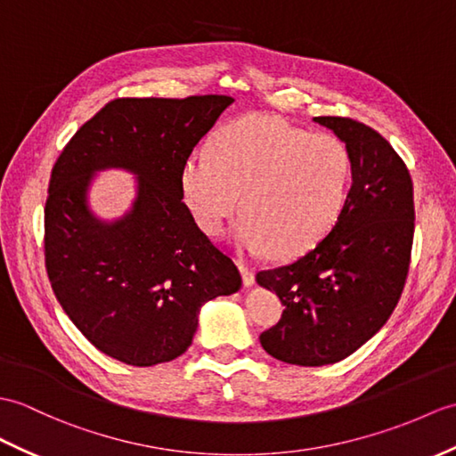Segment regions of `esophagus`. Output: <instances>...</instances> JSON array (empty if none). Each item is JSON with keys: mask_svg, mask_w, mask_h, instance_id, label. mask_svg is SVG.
<instances>
[{"mask_svg": "<svg viewBox=\"0 0 456 456\" xmlns=\"http://www.w3.org/2000/svg\"><path fill=\"white\" fill-rule=\"evenodd\" d=\"M237 264H239V270H240V276H242V283H245L248 288V285L254 283V270L245 266V262H240V260H237Z\"/></svg>", "mask_w": 456, "mask_h": 456, "instance_id": "1", "label": "esophagus"}]
</instances>
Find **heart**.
<instances>
[{
  "instance_id": "heart-1",
  "label": "heart",
  "mask_w": 456,
  "mask_h": 456,
  "mask_svg": "<svg viewBox=\"0 0 456 456\" xmlns=\"http://www.w3.org/2000/svg\"><path fill=\"white\" fill-rule=\"evenodd\" d=\"M352 155L330 134H306L278 116L254 114L221 130L211 153L194 151L183 192L196 224L219 235L242 209L235 240L250 252L297 256L319 242L346 204Z\"/></svg>"
}]
</instances>
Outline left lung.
<instances>
[{"label":"left lung","instance_id":"obj_1","mask_svg":"<svg viewBox=\"0 0 456 456\" xmlns=\"http://www.w3.org/2000/svg\"><path fill=\"white\" fill-rule=\"evenodd\" d=\"M314 122L346 143L352 188L314 248L256 273L285 306L260 344L280 362L303 367L342 362L383 328L408 278L416 217L408 167L383 135L342 116Z\"/></svg>","mask_w":456,"mask_h":456}]
</instances>
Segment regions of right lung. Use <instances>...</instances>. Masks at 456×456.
<instances>
[{
  "instance_id": "right-lung-1",
  "label": "right lung",
  "mask_w": 456,
  "mask_h": 456,
  "mask_svg": "<svg viewBox=\"0 0 456 456\" xmlns=\"http://www.w3.org/2000/svg\"><path fill=\"white\" fill-rule=\"evenodd\" d=\"M225 94L114 99L85 122L52 168L45 260L56 299L87 340L114 359L151 367L192 344L202 305L240 288V273L183 202V168L229 104ZM138 175L122 220L91 214L92 175Z\"/></svg>"
}]
</instances>
